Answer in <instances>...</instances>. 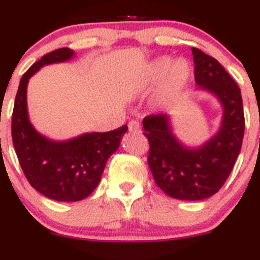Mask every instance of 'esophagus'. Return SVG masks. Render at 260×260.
I'll return each instance as SVG.
<instances>
[{"label": "esophagus", "instance_id": "esophagus-1", "mask_svg": "<svg viewBox=\"0 0 260 260\" xmlns=\"http://www.w3.org/2000/svg\"><path fill=\"white\" fill-rule=\"evenodd\" d=\"M128 129H129V132L132 133H140V131H142V126H140L138 121H131L129 123H128Z\"/></svg>", "mask_w": 260, "mask_h": 260}]
</instances>
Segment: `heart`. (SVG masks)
Listing matches in <instances>:
<instances>
[{
    "label": "heart",
    "instance_id": "b5f03b06",
    "mask_svg": "<svg viewBox=\"0 0 260 260\" xmlns=\"http://www.w3.org/2000/svg\"><path fill=\"white\" fill-rule=\"evenodd\" d=\"M150 76L154 82H164V90L169 96L177 94L186 86L190 78V67L183 59L172 61L169 57L159 58L150 67Z\"/></svg>",
    "mask_w": 260,
    "mask_h": 260
}]
</instances>
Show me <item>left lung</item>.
<instances>
[{
	"label": "left lung",
	"instance_id": "left-lung-1",
	"mask_svg": "<svg viewBox=\"0 0 260 260\" xmlns=\"http://www.w3.org/2000/svg\"><path fill=\"white\" fill-rule=\"evenodd\" d=\"M192 53L197 85L213 92L223 107L219 132L202 147L189 149L174 136L168 115H149L143 120L155 183L181 201H202L215 194L234 169L244 134L242 96L234 78L211 56L197 47H192Z\"/></svg>",
	"mask_w": 260,
	"mask_h": 260
}]
</instances>
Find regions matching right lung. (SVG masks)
I'll return each mask as SVG.
<instances>
[{"label": "right lung", "instance_id": "1", "mask_svg": "<svg viewBox=\"0 0 260 260\" xmlns=\"http://www.w3.org/2000/svg\"><path fill=\"white\" fill-rule=\"evenodd\" d=\"M74 56L68 47L55 50L35 62L20 79L12 113V140L26 180L39 193L58 202H78L99 184L106 161L120 147L127 124L104 133H85L67 142H53L39 134L26 111L29 78L45 64Z\"/></svg>", "mask_w": 260, "mask_h": 260}]
</instances>
